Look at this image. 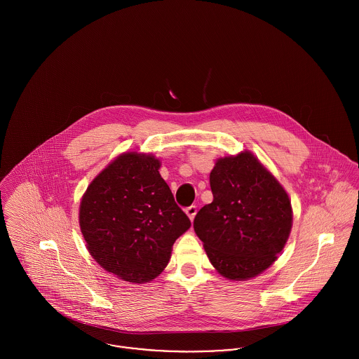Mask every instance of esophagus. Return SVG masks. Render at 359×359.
I'll list each match as a JSON object with an SVG mask.
<instances>
[{
    "label": "esophagus",
    "mask_w": 359,
    "mask_h": 359,
    "mask_svg": "<svg viewBox=\"0 0 359 359\" xmlns=\"http://www.w3.org/2000/svg\"><path fill=\"white\" fill-rule=\"evenodd\" d=\"M185 212L188 214V217L191 218V221H194V218H195V215H196V212H198V207L195 205H189V207L185 208Z\"/></svg>",
    "instance_id": "obj_1"
}]
</instances>
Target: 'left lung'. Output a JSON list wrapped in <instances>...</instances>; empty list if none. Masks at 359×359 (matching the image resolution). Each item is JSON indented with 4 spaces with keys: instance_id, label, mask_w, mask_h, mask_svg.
Returning <instances> with one entry per match:
<instances>
[{
    "instance_id": "1",
    "label": "left lung",
    "mask_w": 359,
    "mask_h": 359,
    "mask_svg": "<svg viewBox=\"0 0 359 359\" xmlns=\"http://www.w3.org/2000/svg\"><path fill=\"white\" fill-rule=\"evenodd\" d=\"M212 202L194 228L214 268L243 280L266 269L292 229V205L275 177L249 152L219 158L210 172Z\"/></svg>"
}]
</instances>
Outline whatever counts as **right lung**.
<instances>
[{"label":"right lung","mask_w":359,"mask_h":359,"mask_svg":"<svg viewBox=\"0 0 359 359\" xmlns=\"http://www.w3.org/2000/svg\"><path fill=\"white\" fill-rule=\"evenodd\" d=\"M158 168L151 154H121L91 182L80 205L91 256L127 282L154 279L168 264L174 242L191 226Z\"/></svg>","instance_id":"right-lung-1"}]
</instances>
